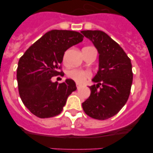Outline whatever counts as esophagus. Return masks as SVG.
<instances>
[{
  "instance_id": "esophagus-1",
  "label": "esophagus",
  "mask_w": 153,
  "mask_h": 153,
  "mask_svg": "<svg viewBox=\"0 0 153 153\" xmlns=\"http://www.w3.org/2000/svg\"><path fill=\"white\" fill-rule=\"evenodd\" d=\"M81 87V85L79 84V83H76V88L79 89Z\"/></svg>"
}]
</instances>
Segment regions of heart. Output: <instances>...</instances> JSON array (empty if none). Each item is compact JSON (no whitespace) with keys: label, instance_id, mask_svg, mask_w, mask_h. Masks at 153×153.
<instances>
[{"label":"heart","instance_id":"b5f03b06","mask_svg":"<svg viewBox=\"0 0 153 153\" xmlns=\"http://www.w3.org/2000/svg\"><path fill=\"white\" fill-rule=\"evenodd\" d=\"M66 58V53L63 56V60ZM67 76L78 83H83L86 79L91 76V73L89 70L80 69H71L67 71Z\"/></svg>","mask_w":153,"mask_h":153}]
</instances>
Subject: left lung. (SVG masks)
Listing matches in <instances>:
<instances>
[{
	"instance_id": "1",
	"label": "left lung",
	"mask_w": 153,
	"mask_h": 153,
	"mask_svg": "<svg viewBox=\"0 0 153 153\" xmlns=\"http://www.w3.org/2000/svg\"><path fill=\"white\" fill-rule=\"evenodd\" d=\"M99 53V70L90 86V96L82 106L85 113L104 120L119 113L128 100L132 83L131 60L123 48L101 30L81 31Z\"/></svg>"
}]
</instances>
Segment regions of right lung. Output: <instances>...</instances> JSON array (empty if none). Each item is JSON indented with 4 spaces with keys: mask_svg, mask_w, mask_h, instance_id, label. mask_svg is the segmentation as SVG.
I'll return each mask as SVG.
<instances>
[{
    "mask_svg": "<svg viewBox=\"0 0 153 153\" xmlns=\"http://www.w3.org/2000/svg\"><path fill=\"white\" fill-rule=\"evenodd\" d=\"M79 32L52 30L36 40L20 58L17 70L19 94L24 106L39 118L59 115L67 100L76 90L73 79L64 83L51 78L63 74L61 69L65 51L83 41Z\"/></svg>",
    "mask_w": 153,
    "mask_h": 153,
    "instance_id": "add662e5",
    "label": "right lung"
}]
</instances>
